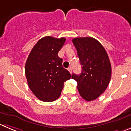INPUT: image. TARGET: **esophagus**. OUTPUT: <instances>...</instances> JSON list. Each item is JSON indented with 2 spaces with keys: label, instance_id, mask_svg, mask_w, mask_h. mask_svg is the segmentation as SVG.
Masks as SVG:
<instances>
[{
  "label": "esophagus",
  "instance_id": "esophagus-1",
  "mask_svg": "<svg viewBox=\"0 0 131 131\" xmlns=\"http://www.w3.org/2000/svg\"><path fill=\"white\" fill-rule=\"evenodd\" d=\"M68 71H69V73H70L71 74L72 72H73V69H72V68H71V67H70V68H68Z\"/></svg>",
  "mask_w": 131,
  "mask_h": 131
}]
</instances>
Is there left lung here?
Listing matches in <instances>:
<instances>
[{"mask_svg":"<svg viewBox=\"0 0 131 131\" xmlns=\"http://www.w3.org/2000/svg\"><path fill=\"white\" fill-rule=\"evenodd\" d=\"M77 50L82 73H73L81 96L88 102L98 98L107 88L111 77V65L105 48L95 38L79 37L72 40Z\"/></svg>","mask_w":131,"mask_h":131,"instance_id":"8db88e82","label":"left lung"}]
</instances>
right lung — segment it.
<instances>
[{"label":"right lung","instance_id":"obj_1","mask_svg":"<svg viewBox=\"0 0 131 131\" xmlns=\"http://www.w3.org/2000/svg\"><path fill=\"white\" fill-rule=\"evenodd\" d=\"M66 38L45 37L40 39L29 53L25 73L29 89L37 98L51 102L60 96L63 83L71 77L62 66L58 53Z\"/></svg>","mask_w":131,"mask_h":131}]
</instances>
